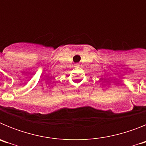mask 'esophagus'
I'll use <instances>...</instances> for the list:
<instances>
[{
  "label": "esophagus",
  "instance_id": "34e87169",
  "mask_svg": "<svg viewBox=\"0 0 146 146\" xmlns=\"http://www.w3.org/2000/svg\"><path fill=\"white\" fill-rule=\"evenodd\" d=\"M75 66H80L79 64H75Z\"/></svg>",
  "mask_w": 146,
  "mask_h": 146
}]
</instances>
